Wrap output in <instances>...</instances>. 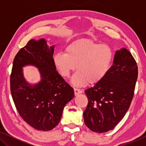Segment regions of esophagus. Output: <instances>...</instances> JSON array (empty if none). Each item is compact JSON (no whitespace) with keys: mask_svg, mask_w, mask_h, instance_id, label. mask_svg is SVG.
<instances>
[{"mask_svg":"<svg viewBox=\"0 0 146 146\" xmlns=\"http://www.w3.org/2000/svg\"><path fill=\"white\" fill-rule=\"evenodd\" d=\"M74 94H75L76 96L78 95V94H81L82 92V91L81 90L76 88H74Z\"/></svg>","mask_w":146,"mask_h":146,"instance_id":"obj_1","label":"esophagus"}]
</instances>
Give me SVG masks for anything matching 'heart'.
Listing matches in <instances>:
<instances>
[{"label": "heart", "mask_w": 146, "mask_h": 146, "mask_svg": "<svg viewBox=\"0 0 146 146\" xmlns=\"http://www.w3.org/2000/svg\"><path fill=\"white\" fill-rule=\"evenodd\" d=\"M113 52L109 46L90 40L74 41L53 56L56 68L62 77L68 78L76 69L71 82L77 86L97 84L103 80L110 70Z\"/></svg>", "instance_id": "obj_1"}]
</instances>
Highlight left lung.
<instances>
[{
	"instance_id": "left-lung-1",
	"label": "left lung",
	"mask_w": 146,
	"mask_h": 146,
	"mask_svg": "<svg viewBox=\"0 0 146 146\" xmlns=\"http://www.w3.org/2000/svg\"><path fill=\"white\" fill-rule=\"evenodd\" d=\"M137 78V64L131 53L125 48L115 51L105 78L85 90L88 103L83 116L90 130L104 133L114 128L128 110Z\"/></svg>"
}]
</instances>
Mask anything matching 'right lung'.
<instances>
[{
	"instance_id": "obj_1",
	"label": "right lung",
	"mask_w": 146,
	"mask_h": 146,
	"mask_svg": "<svg viewBox=\"0 0 146 146\" xmlns=\"http://www.w3.org/2000/svg\"><path fill=\"white\" fill-rule=\"evenodd\" d=\"M54 45L44 38L32 39L14 59L11 76L12 97L19 114L36 129L49 131L58 124L66 104L74 97L72 88L56 71L53 62ZM33 65L41 80L32 85L25 80L22 68Z\"/></svg>"
}]
</instances>
